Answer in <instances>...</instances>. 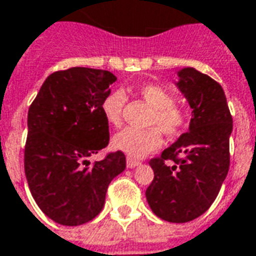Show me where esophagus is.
<instances>
[{
  "label": "esophagus",
  "instance_id": "obj_1",
  "mask_svg": "<svg viewBox=\"0 0 256 256\" xmlns=\"http://www.w3.org/2000/svg\"><path fill=\"white\" fill-rule=\"evenodd\" d=\"M138 164H140V162H138V161H136V160H133V158H128V162H126L128 168H134V166H137Z\"/></svg>",
  "mask_w": 256,
  "mask_h": 256
}]
</instances>
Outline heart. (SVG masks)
<instances>
[{
    "instance_id": "obj_1",
    "label": "heart",
    "mask_w": 256,
    "mask_h": 256,
    "mask_svg": "<svg viewBox=\"0 0 256 256\" xmlns=\"http://www.w3.org/2000/svg\"><path fill=\"white\" fill-rule=\"evenodd\" d=\"M140 98L152 108L148 116V124L152 128H126L116 133L112 146L132 158H142L151 151L160 148L162 137L161 132L168 137L180 134L188 124L186 112L175 105L171 91L158 84H144L138 86ZM126 105V95L123 91H114L102 100V114L106 122L112 126H119L123 120V110Z\"/></svg>"
}]
</instances>
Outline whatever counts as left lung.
I'll return each instance as SVG.
<instances>
[{
  "label": "left lung",
  "instance_id": "left-lung-1",
  "mask_svg": "<svg viewBox=\"0 0 256 256\" xmlns=\"http://www.w3.org/2000/svg\"><path fill=\"white\" fill-rule=\"evenodd\" d=\"M179 90L192 110L189 132L160 157L146 190L151 210L170 223H188L208 210L230 168L232 118L222 85L194 68L178 72Z\"/></svg>",
  "mask_w": 256,
  "mask_h": 256
}]
</instances>
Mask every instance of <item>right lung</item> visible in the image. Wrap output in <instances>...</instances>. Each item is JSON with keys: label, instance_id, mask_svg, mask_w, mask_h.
<instances>
[{"label": "right lung", "instance_id": "right-lung-1", "mask_svg": "<svg viewBox=\"0 0 256 256\" xmlns=\"http://www.w3.org/2000/svg\"><path fill=\"white\" fill-rule=\"evenodd\" d=\"M114 81L106 70H60L29 106L25 175L34 202L56 223L81 226L95 218L110 180L126 168L122 151L88 161L109 144L100 106Z\"/></svg>", "mask_w": 256, "mask_h": 256}]
</instances>
